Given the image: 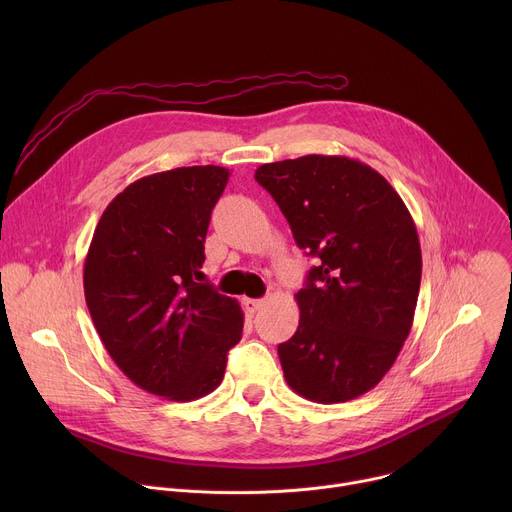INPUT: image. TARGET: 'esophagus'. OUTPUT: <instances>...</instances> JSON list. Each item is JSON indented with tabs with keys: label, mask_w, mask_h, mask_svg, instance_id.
Masks as SVG:
<instances>
[{
	"label": "esophagus",
	"mask_w": 512,
	"mask_h": 512,
	"mask_svg": "<svg viewBox=\"0 0 512 512\" xmlns=\"http://www.w3.org/2000/svg\"><path fill=\"white\" fill-rule=\"evenodd\" d=\"M243 306L247 308V312H251V314H255L261 306H263V300H253V298H245L243 300Z\"/></svg>",
	"instance_id": "obj_1"
}]
</instances>
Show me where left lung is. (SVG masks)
Returning a JSON list of instances; mask_svg holds the SVG:
<instances>
[{
    "label": "left lung",
    "mask_w": 512,
    "mask_h": 512,
    "mask_svg": "<svg viewBox=\"0 0 512 512\" xmlns=\"http://www.w3.org/2000/svg\"><path fill=\"white\" fill-rule=\"evenodd\" d=\"M273 196L306 255L296 294L300 326L277 346L287 385L316 403L356 399L379 385L409 336L421 283V247L395 188L344 156L263 164Z\"/></svg>",
    "instance_id": "left-lung-1"
}]
</instances>
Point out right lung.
I'll return each instance as SVG.
<instances>
[{
  "mask_svg": "<svg viewBox=\"0 0 512 512\" xmlns=\"http://www.w3.org/2000/svg\"><path fill=\"white\" fill-rule=\"evenodd\" d=\"M229 176L190 166L129 184L105 208L85 259V300L107 352L137 387L170 401L221 385L243 334L239 302L196 281Z\"/></svg>",
  "mask_w": 512,
  "mask_h": 512,
  "instance_id": "obj_1",
  "label": "right lung"
}]
</instances>
